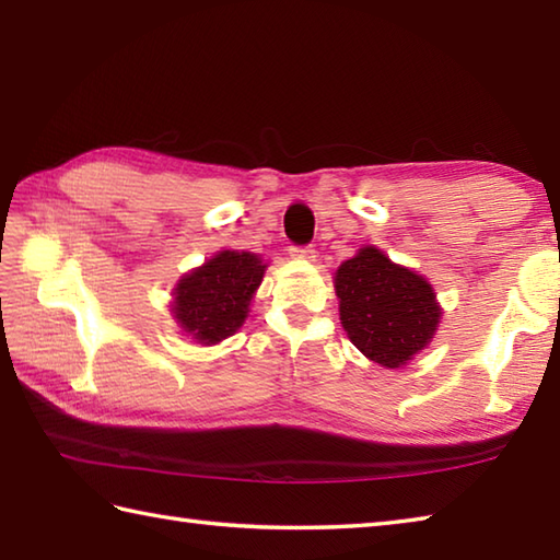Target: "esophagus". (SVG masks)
Here are the masks:
<instances>
[{"label":"esophagus","instance_id":"1","mask_svg":"<svg viewBox=\"0 0 560 560\" xmlns=\"http://www.w3.org/2000/svg\"><path fill=\"white\" fill-rule=\"evenodd\" d=\"M291 257L293 259H303V261H315L317 253H315L311 245H307V247H291Z\"/></svg>","mask_w":560,"mask_h":560}]
</instances>
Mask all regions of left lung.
I'll list each match as a JSON object with an SVG mask.
<instances>
[{"label": "left lung", "mask_w": 560, "mask_h": 560, "mask_svg": "<svg viewBox=\"0 0 560 560\" xmlns=\"http://www.w3.org/2000/svg\"><path fill=\"white\" fill-rule=\"evenodd\" d=\"M339 319L351 343L383 368H404L433 341L443 307L431 281L365 245L335 271Z\"/></svg>", "instance_id": "1"}]
</instances>
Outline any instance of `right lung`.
Returning a JSON list of instances; mask_svg holds the SVG:
<instances>
[{"label":"right lung","mask_w":560,"mask_h":560,"mask_svg":"<svg viewBox=\"0 0 560 560\" xmlns=\"http://www.w3.org/2000/svg\"><path fill=\"white\" fill-rule=\"evenodd\" d=\"M267 261L255 253L221 249L201 267L183 273L173 289L171 313L187 337L213 347L243 327Z\"/></svg>","instance_id":"1"}]
</instances>
